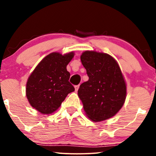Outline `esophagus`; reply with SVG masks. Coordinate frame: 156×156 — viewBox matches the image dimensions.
<instances>
[{"instance_id":"1","label":"esophagus","mask_w":156,"mask_h":156,"mask_svg":"<svg viewBox=\"0 0 156 156\" xmlns=\"http://www.w3.org/2000/svg\"><path fill=\"white\" fill-rule=\"evenodd\" d=\"M79 87H80L79 85H76V86H75V89H76V92H77V91L78 90V89H79Z\"/></svg>"}]
</instances>
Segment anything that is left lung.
<instances>
[{
    "mask_svg": "<svg viewBox=\"0 0 156 156\" xmlns=\"http://www.w3.org/2000/svg\"><path fill=\"white\" fill-rule=\"evenodd\" d=\"M80 61L89 76L78 91L86 114L96 122L114 117L122 107L127 94L117 61L107 53L90 51L82 53Z\"/></svg>",
    "mask_w": 156,
    "mask_h": 156,
    "instance_id": "obj_1",
    "label": "left lung"
}]
</instances>
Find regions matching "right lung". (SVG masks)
Returning a JSON list of instances; mask_svg holds the SVG:
<instances>
[{"mask_svg":"<svg viewBox=\"0 0 156 156\" xmlns=\"http://www.w3.org/2000/svg\"><path fill=\"white\" fill-rule=\"evenodd\" d=\"M74 52L62 55L50 53L41 61L30 75L26 83V97L30 105L43 114L54 112L69 93L75 91L69 82L70 74L67 65Z\"/></svg>","mask_w":156,"mask_h":156,"instance_id":"add662e5","label":"right lung"}]
</instances>
